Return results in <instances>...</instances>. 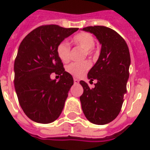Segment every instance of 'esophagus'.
Listing matches in <instances>:
<instances>
[{
    "instance_id": "1",
    "label": "esophagus",
    "mask_w": 150,
    "mask_h": 150,
    "mask_svg": "<svg viewBox=\"0 0 150 150\" xmlns=\"http://www.w3.org/2000/svg\"><path fill=\"white\" fill-rule=\"evenodd\" d=\"M79 80L78 79L74 78V83H79Z\"/></svg>"
}]
</instances>
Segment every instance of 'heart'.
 I'll return each instance as SVG.
<instances>
[{
	"label": "heart",
	"mask_w": 150,
	"mask_h": 150,
	"mask_svg": "<svg viewBox=\"0 0 150 150\" xmlns=\"http://www.w3.org/2000/svg\"><path fill=\"white\" fill-rule=\"evenodd\" d=\"M72 42L76 46H79L84 50V56L92 55L93 46L95 45V40L93 36L88 32H80L78 33L72 38ZM57 57H59L62 62H67L71 57V47L66 41H62L58 44L57 47ZM90 63L88 62H73L67 67V71L75 77L79 78L85 75L86 72L89 70Z\"/></svg>",
	"instance_id": "1"
}]
</instances>
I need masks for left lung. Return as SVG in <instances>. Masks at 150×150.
I'll return each instance as SVG.
<instances>
[{"label": "left lung", "instance_id": "obj_1", "mask_svg": "<svg viewBox=\"0 0 150 150\" xmlns=\"http://www.w3.org/2000/svg\"><path fill=\"white\" fill-rule=\"evenodd\" d=\"M83 31L95 35L101 45L98 60L88 73L90 82L97 79L95 88L81 80L83 93L79 97L87 119L97 125L109 123L119 115L127 93L131 58L126 41L111 28L87 27Z\"/></svg>", "mask_w": 150, "mask_h": 150}]
</instances>
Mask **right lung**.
Instances as JSON below:
<instances>
[{
    "label": "right lung",
    "mask_w": 150,
    "mask_h": 150,
    "mask_svg": "<svg viewBox=\"0 0 150 150\" xmlns=\"http://www.w3.org/2000/svg\"><path fill=\"white\" fill-rule=\"evenodd\" d=\"M79 28L45 25L35 28L21 42L14 61V87L25 115L39 123H50L60 116L74 83L57 57V47ZM55 73L58 81L50 76Z\"/></svg>",
    "instance_id": "add662e5"
}]
</instances>
